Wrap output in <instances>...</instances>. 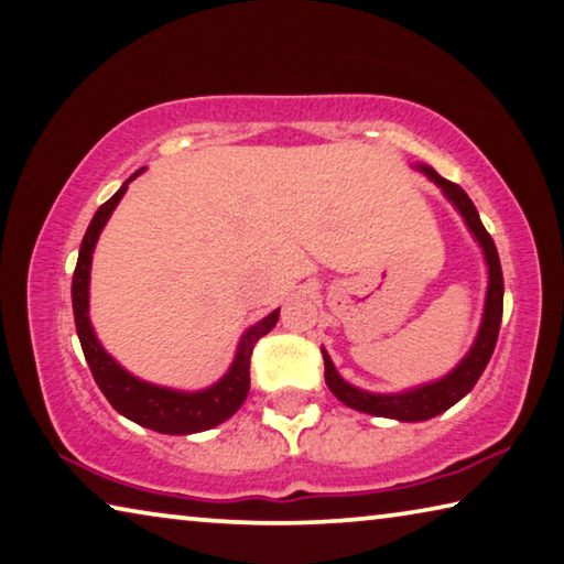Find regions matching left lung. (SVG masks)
I'll use <instances>...</instances> for the list:
<instances>
[{
	"mask_svg": "<svg viewBox=\"0 0 564 564\" xmlns=\"http://www.w3.org/2000/svg\"><path fill=\"white\" fill-rule=\"evenodd\" d=\"M420 170L427 174L432 182L440 184L447 199L459 209V215L465 217L467 227L473 229V235L477 237V242L482 245L487 267H490V288H487L485 317H482V327H479L475 347L469 349V355L455 369H452L445 380L424 384V387H417V390L402 392V394H369V392L357 390L352 384H347L343 377L337 375L329 355L322 349V357H325V382L339 402H345L347 408L359 410V412L377 414V417H392L400 422H420V420L437 417L440 412L449 410L452 404L463 400V397L477 384L487 362H490L497 345V335H500V325H502L505 282H502L500 257H497V247L492 242L490 232H487L482 221H479L473 199L467 197V192L459 187V184L440 177L432 167H420Z\"/></svg>",
	"mask_w": 564,
	"mask_h": 564,
	"instance_id": "8db88e82",
	"label": "left lung"
}]
</instances>
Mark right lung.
I'll list each match as a JSON object with an SVG mask.
<instances>
[{
  "mask_svg": "<svg viewBox=\"0 0 564 564\" xmlns=\"http://www.w3.org/2000/svg\"><path fill=\"white\" fill-rule=\"evenodd\" d=\"M134 177H129L122 187L115 192V197H109L105 205L95 212V217H91L85 232V239H82L79 260L72 276L74 325H77L82 352H85L91 377H95L101 394L107 397L109 404H112L119 414L142 424V427L162 432V435H192V432L217 427L219 422L232 417V414L242 408L245 397L249 392V362H252L254 345L276 325L280 310H274L272 315H267L262 322H257L254 327L247 329L242 343H239L235 365L229 367V372L221 377L217 384H212L209 390L174 392L167 390V387L142 382L124 372V369L101 349L95 337V329L89 325V267L101 227L107 225L117 202L122 199L127 192V184Z\"/></svg>",
  "mask_w": 564,
  "mask_h": 564,
  "instance_id": "obj_1",
  "label": "right lung"
}]
</instances>
